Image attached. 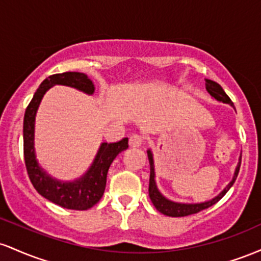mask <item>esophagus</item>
<instances>
[{
  "label": "esophagus",
  "mask_w": 261,
  "mask_h": 261,
  "mask_svg": "<svg viewBox=\"0 0 261 261\" xmlns=\"http://www.w3.org/2000/svg\"><path fill=\"white\" fill-rule=\"evenodd\" d=\"M143 142V137L141 135H133L128 140V145L130 147H140Z\"/></svg>",
  "instance_id": "34e87169"
}]
</instances>
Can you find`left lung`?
<instances>
[{
    "mask_svg": "<svg viewBox=\"0 0 261 261\" xmlns=\"http://www.w3.org/2000/svg\"><path fill=\"white\" fill-rule=\"evenodd\" d=\"M206 89H207L210 95L214 97L215 99L218 101H222V103L229 104V106L233 107V109L236 110L232 100L229 99L228 95L226 94V92L223 91L222 87L218 85L217 82H215V81H211V80H206ZM147 155L149 161V168H151V174H149V187H148L149 199H151L153 206L161 212V214L166 215V216H170V217H184V216H189V215L197 214V212L202 211V210L205 208H208L210 206L215 205V203L220 201V200L226 195V193L229 190L230 187L234 184L237 176H238L239 168H241V162H242V155H239V162L236 167V172H234V175H233V179L230 180L229 184L227 185V187L224 188L220 194H218L217 196L214 197V199L208 200V201H205V202H200V203H181V202L172 201V200L167 199L166 196L162 195L161 191L158 190L157 184H155L154 161H153V154H152L151 149H147Z\"/></svg>",
    "mask_w": 261,
    "mask_h": 261,
    "instance_id": "obj_1",
    "label": "left lung"
}]
</instances>
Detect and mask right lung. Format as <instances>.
Masks as SVG:
<instances>
[{
  "instance_id": "1",
  "label": "right lung",
  "mask_w": 261,
  "mask_h": 261,
  "mask_svg": "<svg viewBox=\"0 0 261 261\" xmlns=\"http://www.w3.org/2000/svg\"><path fill=\"white\" fill-rule=\"evenodd\" d=\"M55 85L72 87L87 94L94 93V85L88 76L81 72L56 73L45 79L39 86L34 97L27 107L23 121V149L24 162L33 187L35 190L56 205L70 210H88L103 196L107 185V174L110 164L120 152L128 147L127 137L119 142H103L95 154L94 161L81 178L73 181H61L53 178L39 166L34 148V125L37 110L44 94Z\"/></svg>"
}]
</instances>
